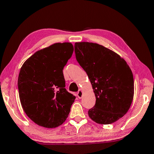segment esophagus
<instances>
[{
    "mask_svg": "<svg viewBox=\"0 0 154 154\" xmlns=\"http://www.w3.org/2000/svg\"><path fill=\"white\" fill-rule=\"evenodd\" d=\"M82 95H83L82 91L81 89H80L79 91H78V93H77V96H78V97H79V99L82 98Z\"/></svg>",
    "mask_w": 154,
    "mask_h": 154,
    "instance_id": "34e87169",
    "label": "esophagus"
}]
</instances>
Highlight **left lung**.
<instances>
[{
	"instance_id": "8db88e82",
	"label": "left lung",
	"mask_w": 154,
	"mask_h": 154,
	"mask_svg": "<svg viewBox=\"0 0 154 154\" xmlns=\"http://www.w3.org/2000/svg\"><path fill=\"white\" fill-rule=\"evenodd\" d=\"M75 58L89 79L96 103L88 110L89 117L101 125H109L128 111L134 96V79L123 58L97 43L74 45Z\"/></svg>"
}]
</instances>
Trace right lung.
Listing matches in <instances>:
<instances>
[{"label":"right lung","mask_w":154,"mask_h":154,"mask_svg":"<svg viewBox=\"0 0 154 154\" xmlns=\"http://www.w3.org/2000/svg\"><path fill=\"white\" fill-rule=\"evenodd\" d=\"M73 51L72 43H55L36 51L21 67L17 85L21 106L38 125L55 128L68 116L75 97L65 88L63 69Z\"/></svg>","instance_id":"add662e5"}]
</instances>
